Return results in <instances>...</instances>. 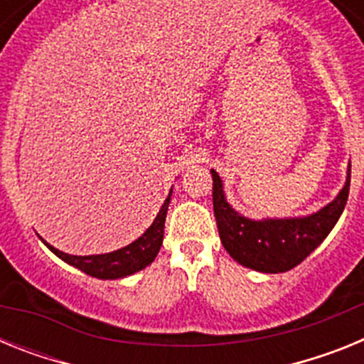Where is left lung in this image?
Returning <instances> with one entry per match:
<instances>
[{
    "mask_svg": "<svg viewBox=\"0 0 364 364\" xmlns=\"http://www.w3.org/2000/svg\"><path fill=\"white\" fill-rule=\"evenodd\" d=\"M350 173L348 166V176L339 195L317 213L295 218L252 220L228 204L220 176L211 169L215 218L226 252L239 264L262 273H282L301 264L326 239L339 220L348 200Z\"/></svg>",
    "mask_w": 364,
    "mask_h": 364,
    "instance_id": "8db88e82",
    "label": "left lung"
}]
</instances>
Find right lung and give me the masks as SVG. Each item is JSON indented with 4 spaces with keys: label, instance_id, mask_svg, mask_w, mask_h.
Returning a JSON list of instances; mask_svg holds the SVG:
<instances>
[{
    "label": "right lung",
    "instance_id": "1",
    "mask_svg": "<svg viewBox=\"0 0 364 364\" xmlns=\"http://www.w3.org/2000/svg\"><path fill=\"white\" fill-rule=\"evenodd\" d=\"M173 189L167 195L166 202L160 208L159 215L153 220L149 228L146 230V233L142 237H138L134 242H131L129 246L117 250V252L104 253V255H69V253H63L60 250H56L54 246H50L49 242L43 244L49 247L54 255H58L62 260H65L67 264L74 266V268L82 269L83 273L91 275V277L98 279H122L127 277V275H133V273L140 272L146 266H149L154 260L156 253L160 252V246H162L164 240V224H166V215L167 208H169V200H171Z\"/></svg>",
    "mask_w": 364,
    "mask_h": 364
}]
</instances>
